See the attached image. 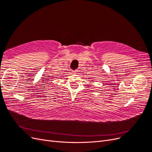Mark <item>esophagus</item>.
<instances>
[{
  "label": "esophagus",
  "instance_id": "34e87169",
  "mask_svg": "<svg viewBox=\"0 0 152 152\" xmlns=\"http://www.w3.org/2000/svg\"><path fill=\"white\" fill-rule=\"evenodd\" d=\"M79 70H75L74 71H73V73H79Z\"/></svg>",
  "mask_w": 152,
  "mask_h": 152
}]
</instances>
